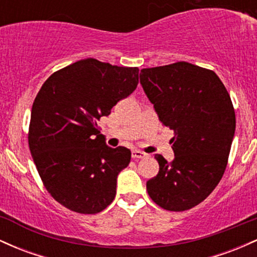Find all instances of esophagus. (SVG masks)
Returning a JSON list of instances; mask_svg holds the SVG:
<instances>
[{
	"label": "esophagus",
	"instance_id": "obj_1",
	"mask_svg": "<svg viewBox=\"0 0 257 257\" xmlns=\"http://www.w3.org/2000/svg\"><path fill=\"white\" fill-rule=\"evenodd\" d=\"M148 157V154L141 151H134L132 152V158L134 159H144V158Z\"/></svg>",
	"mask_w": 257,
	"mask_h": 257
}]
</instances>
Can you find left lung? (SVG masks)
Masks as SVG:
<instances>
[{
	"instance_id": "left-lung-1",
	"label": "left lung",
	"mask_w": 257,
	"mask_h": 257,
	"mask_svg": "<svg viewBox=\"0 0 257 257\" xmlns=\"http://www.w3.org/2000/svg\"><path fill=\"white\" fill-rule=\"evenodd\" d=\"M140 79L161 123L174 130V160L155 154L159 172L147 191L163 209L189 210L224 174L235 131L232 100L214 71L187 62L142 69Z\"/></svg>"
}]
</instances>
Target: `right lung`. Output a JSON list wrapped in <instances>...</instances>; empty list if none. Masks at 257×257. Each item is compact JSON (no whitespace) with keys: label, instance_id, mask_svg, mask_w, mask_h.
I'll use <instances>...</instances> for the list:
<instances>
[{"label":"right lung","instance_id":"1","mask_svg":"<svg viewBox=\"0 0 257 257\" xmlns=\"http://www.w3.org/2000/svg\"><path fill=\"white\" fill-rule=\"evenodd\" d=\"M138 71L82 59L52 74L34 100L29 148L47 192L71 211L98 214L114 200L131 151L106 146L98 121L136 90Z\"/></svg>","mask_w":257,"mask_h":257}]
</instances>
